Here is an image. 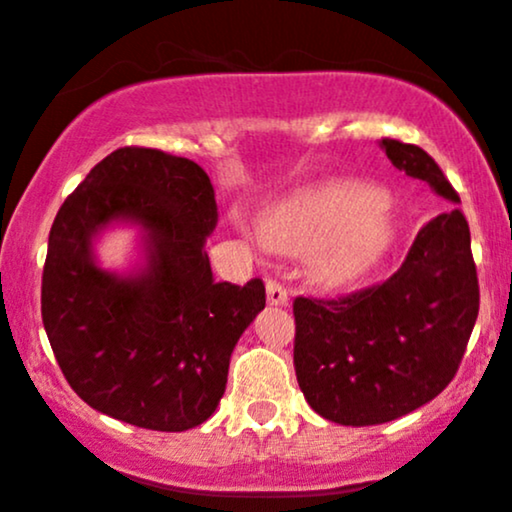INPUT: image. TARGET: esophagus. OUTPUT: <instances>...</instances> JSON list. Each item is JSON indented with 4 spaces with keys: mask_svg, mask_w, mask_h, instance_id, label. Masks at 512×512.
Listing matches in <instances>:
<instances>
[{
    "mask_svg": "<svg viewBox=\"0 0 512 512\" xmlns=\"http://www.w3.org/2000/svg\"><path fill=\"white\" fill-rule=\"evenodd\" d=\"M267 301H269V306H286V301H289V291H286L279 282L269 279V282H267Z\"/></svg>",
    "mask_w": 512,
    "mask_h": 512,
    "instance_id": "1",
    "label": "esophagus"
}]
</instances>
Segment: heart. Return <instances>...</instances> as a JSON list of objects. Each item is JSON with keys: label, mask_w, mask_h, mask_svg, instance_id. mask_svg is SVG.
I'll use <instances>...</instances> for the list:
<instances>
[{"label": "heart", "mask_w": 512, "mask_h": 512, "mask_svg": "<svg viewBox=\"0 0 512 512\" xmlns=\"http://www.w3.org/2000/svg\"><path fill=\"white\" fill-rule=\"evenodd\" d=\"M262 235L277 250H311L308 277L323 289H342L379 262L391 243L393 218L372 184L335 179L274 206Z\"/></svg>", "instance_id": "obj_1"}]
</instances>
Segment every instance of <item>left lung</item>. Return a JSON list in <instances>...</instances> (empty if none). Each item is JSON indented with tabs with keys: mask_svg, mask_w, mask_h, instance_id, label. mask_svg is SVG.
Segmentation results:
<instances>
[{
	"mask_svg": "<svg viewBox=\"0 0 512 512\" xmlns=\"http://www.w3.org/2000/svg\"><path fill=\"white\" fill-rule=\"evenodd\" d=\"M396 170L449 204L459 196L418 145L379 140ZM479 316L469 223L459 209L418 233L384 284L338 301L296 299V379L308 406L338 425H381L425 406L457 374Z\"/></svg>",
	"mask_w": 512,
	"mask_h": 512,
	"instance_id": "obj_1",
	"label": "left lung"
}]
</instances>
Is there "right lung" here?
I'll list each match as a JSON object with an SVG mask.
<instances>
[{
    "label": "right lung",
    "mask_w": 512,
    "mask_h": 512,
    "mask_svg": "<svg viewBox=\"0 0 512 512\" xmlns=\"http://www.w3.org/2000/svg\"><path fill=\"white\" fill-rule=\"evenodd\" d=\"M218 206L209 174L184 157L121 148L65 199L48 238L41 313L67 384L94 411L136 428L184 432L209 420L230 355L265 308V284L216 282L206 238ZM137 230L126 268L96 243Z\"/></svg>",
    "instance_id": "right-lung-1"
}]
</instances>
